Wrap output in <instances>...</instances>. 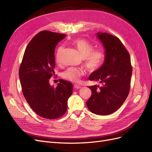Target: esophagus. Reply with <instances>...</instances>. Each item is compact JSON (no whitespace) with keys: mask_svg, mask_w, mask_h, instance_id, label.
Masks as SVG:
<instances>
[{"mask_svg":"<svg viewBox=\"0 0 152 152\" xmlns=\"http://www.w3.org/2000/svg\"><path fill=\"white\" fill-rule=\"evenodd\" d=\"M74 88H75V89H79L81 88V86H80L79 85L75 84V85H74Z\"/></svg>","mask_w":152,"mask_h":152,"instance_id":"34e87169","label":"esophagus"}]
</instances>
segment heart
<instances>
[{"mask_svg":"<svg viewBox=\"0 0 152 152\" xmlns=\"http://www.w3.org/2000/svg\"><path fill=\"white\" fill-rule=\"evenodd\" d=\"M73 44L79 50L81 56L84 58V65L90 72H94L102 68L106 60V54L102 49H94V45L88 40L84 39H77ZM63 48L59 47L56 54V61L59 63ZM84 75V71L81 68L70 67L63 72L61 77L64 79L72 82H79L80 78Z\"/></svg>","mask_w":152,"mask_h":152,"instance_id":"1","label":"heart"}]
</instances>
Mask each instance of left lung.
<instances>
[{"instance_id":"left-lung-1","label":"left lung","mask_w":152,"mask_h":152,"mask_svg":"<svg viewBox=\"0 0 152 152\" xmlns=\"http://www.w3.org/2000/svg\"><path fill=\"white\" fill-rule=\"evenodd\" d=\"M105 49L106 60L102 68L92 73L89 80L99 81L102 86H89L92 91L86 104L91 112L107 115L120 108L129 93L132 66L129 53L117 37L97 34Z\"/></svg>"}]
</instances>
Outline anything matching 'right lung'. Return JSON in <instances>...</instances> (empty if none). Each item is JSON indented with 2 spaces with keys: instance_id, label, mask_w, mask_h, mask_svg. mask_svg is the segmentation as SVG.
<instances>
[{
  "instance_id": "obj_1",
  "label": "right lung",
  "mask_w": 152,
  "mask_h": 152,
  "mask_svg": "<svg viewBox=\"0 0 152 152\" xmlns=\"http://www.w3.org/2000/svg\"><path fill=\"white\" fill-rule=\"evenodd\" d=\"M65 34L41 31L27 45L19 70L22 92L31 108L41 117L56 119L67 110L73 85L59 79L56 87L49 84L54 74V50Z\"/></svg>"
}]
</instances>
